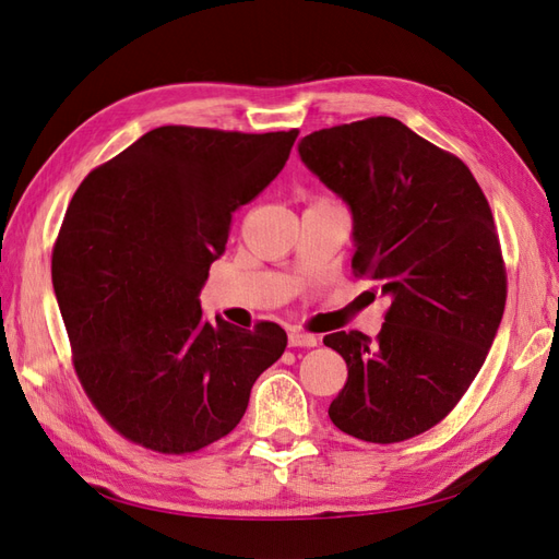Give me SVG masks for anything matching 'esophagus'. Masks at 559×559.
I'll list each match as a JSON object with an SVG mask.
<instances>
[{
    "instance_id": "34e87169",
    "label": "esophagus",
    "mask_w": 559,
    "mask_h": 559,
    "mask_svg": "<svg viewBox=\"0 0 559 559\" xmlns=\"http://www.w3.org/2000/svg\"><path fill=\"white\" fill-rule=\"evenodd\" d=\"M289 347H317V335L306 333V331H292Z\"/></svg>"
}]
</instances>
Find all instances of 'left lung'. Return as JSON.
<instances>
[{"label":"left lung","instance_id":"8db88e82","mask_svg":"<svg viewBox=\"0 0 559 559\" xmlns=\"http://www.w3.org/2000/svg\"><path fill=\"white\" fill-rule=\"evenodd\" d=\"M300 160L352 212V267L392 300L376 341L324 337L347 364L329 408L368 443L436 427L478 376L506 306L492 210L468 167L396 118L317 130Z\"/></svg>","mask_w":559,"mask_h":559}]
</instances>
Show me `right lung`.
Here are the masks:
<instances>
[{
    "label": "right lung",
    "mask_w": 559,
    "mask_h": 559,
    "mask_svg": "<svg viewBox=\"0 0 559 559\" xmlns=\"http://www.w3.org/2000/svg\"><path fill=\"white\" fill-rule=\"evenodd\" d=\"M298 130L163 126L83 179L53 247V289L88 399L128 441L183 454L224 438L286 347L273 321L202 317L233 212L289 158Z\"/></svg>",
    "instance_id": "1"
}]
</instances>
